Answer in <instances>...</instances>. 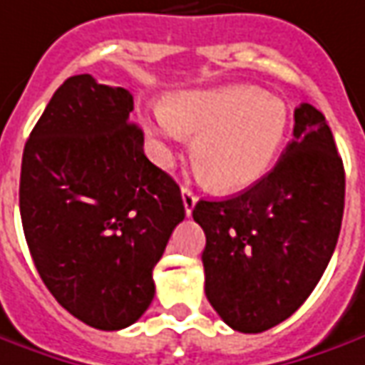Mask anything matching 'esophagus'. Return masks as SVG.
<instances>
[{
	"instance_id": "esophagus-1",
	"label": "esophagus",
	"mask_w": 365,
	"mask_h": 365,
	"mask_svg": "<svg viewBox=\"0 0 365 365\" xmlns=\"http://www.w3.org/2000/svg\"><path fill=\"white\" fill-rule=\"evenodd\" d=\"M182 200H183V207H185V214L192 215L193 205L197 203V195H195L190 187H182Z\"/></svg>"
}]
</instances>
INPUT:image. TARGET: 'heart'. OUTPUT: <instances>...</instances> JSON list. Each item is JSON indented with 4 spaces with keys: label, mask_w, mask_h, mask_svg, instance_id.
Here are the masks:
<instances>
[{
    "label": "heart",
    "mask_w": 365,
    "mask_h": 365,
    "mask_svg": "<svg viewBox=\"0 0 365 365\" xmlns=\"http://www.w3.org/2000/svg\"><path fill=\"white\" fill-rule=\"evenodd\" d=\"M141 125L162 168L172 165V145L187 133L193 158L220 192H242L276 162L289 130L284 99L245 83L173 93L165 106L141 115Z\"/></svg>",
    "instance_id": "1"
}]
</instances>
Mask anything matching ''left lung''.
<instances>
[{"label": "left lung", "instance_id": "obj_1", "mask_svg": "<svg viewBox=\"0 0 365 365\" xmlns=\"http://www.w3.org/2000/svg\"><path fill=\"white\" fill-rule=\"evenodd\" d=\"M294 140L274 170L230 200H200L205 296L230 328L259 334L318 286L338 244L346 173L324 113L294 111Z\"/></svg>", "mask_w": 365, "mask_h": 365}]
</instances>
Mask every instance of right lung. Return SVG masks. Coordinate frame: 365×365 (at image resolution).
Wrapping results in <instances>:
<instances>
[{"label": "right lung", "instance_id": "1", "mask_svg": "<svg viewBox=\"0 0 365 365\" xmlns=\"http://www.w3.org/2000/svg\"><path fill=\"white\" fill-rule=\"evenodd\" d=\"M128 89L68 78L29 133L19 214L51 296L91 328L121 329L150 307L153 267L185 217L180 185L145 158Z\"/></svg>", "mask_w": 365, "mask_h": 365}]
</instances>
